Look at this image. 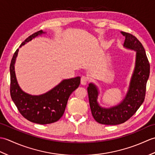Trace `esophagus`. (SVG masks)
Listing matches in <instances>:
<instances>
[{"mask_svg": "<svg viewBox=\"0 0 155 155\" xmlns=\"http://www.w3.org/2000/svg\"><path fill=\"white\" fill-rule=\"evenodd\" d=\"M88 82V78L86 77H82L81 80V84L82 85H86Z\"/></svg>", "mask_w": 155, "mask_h": 155, "instance_id": "obj_1", "label": "esophagus"}]
</instances>
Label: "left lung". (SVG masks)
I'll list each match as a JSON object with an SVG mask.
<instances>
[{"label": "left lung", "instance_id": "1", "mask_svg": "<svg viewBox=\"0 0 155 155\" xmlns=\"http://www.w3.org/2000/svg\"><path fill=\"white\" fill-rule=\"evenodd\" d=\"M120 32L125 37L124 47L136 52L134 68L123 99L113 107H103L98 102L100 92L97 85L91 83L87 88L92 114L95 120L103 124L123 123L136 113L144 102L147 83L149 77L150 64L143 45L133 35Z\"/></svg>", "mask_w": 155, "mask_h": 155}]
</instances>
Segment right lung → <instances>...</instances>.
Returning a JSON list of instances; mask_svg holds the SVG:
<instances>
[{
  "mask_svg": "<svg viewBox=\"0 0 155 155\" xmlns=\"http://www.w3.org/2000/svg\"><path fill=\"white\" fill-rule=\"evenodd\" d=\"M38 31L25 39L20 46L25 45L32 39L45 34ZM19 49L13 55L10 65L11 96L12 101L23 117L32 123L47 124L57 122L62 117L70 95L81 83V77L62 80L51 90L40 95H32L23 91L16 77L15 64Z\"/></svg>",
  "mask_w": 155,
  "mask_h": 155,
  "instance_id": "obj_1",
  "label": "right lung"
}]
</instances>
